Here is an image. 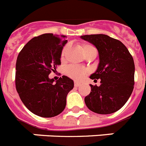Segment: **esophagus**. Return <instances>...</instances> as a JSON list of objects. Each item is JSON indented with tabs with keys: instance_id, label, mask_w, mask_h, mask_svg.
I'll return each instance as SVG.
<instances>
[{
	"instance_id": "34e87169",
	"label": "esophagus",
	"mask_w": 146,
	"mask_h": 146,
	"mask_svg": "<svg viewBox=\"0 0 146 146\" xmlns=\"http://www.w3.org/2000/svg\"><path fill=\"white\" fill-rule=\"evenodd\" d=\"M79 86H80V83H79V82H78V81L74 82V86H76V87H78Z\"/></svg>"
}]
</instances>
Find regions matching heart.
<instances>
[{
	"label": "heart",
	"mask_w": 146,
	"mask_h": 146,
	"mask_svg": "<svg viewBox=\"0 0 146 146\" xmlns=\"http://www.w3.org/2000/svg\"><path fill=\"white\" fill-rule=\"evenodd\" d=\"M90 48H94V47L89 44H84L83 45V50H84V51ZM67 48H68V47L66 46L62 49V53H61V58L62 59L64 58ZM87 72L88 70L86 68L76 66V65H71V66H69L68 68H66V73H67V74L72 78L74 79V80H81L82 78H84V76L87 74Z\"/></svg>",
	"instance_id": "heart-1"
}]
</instances>
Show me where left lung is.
Masks as SVG:
<instances>
[{
  "mask_svg": "<svg viewBox=\"0 0 146 146\" xmlns=\"http://www.w3.org/2000/svg\"><path fill=\"white\" fill-rule=\"evenodd\" d=\"M80 38L93 44L99 56L97 69L90 78L100 79L101 85L90 84L91 92L84 99L86 107L98 114L115 113L125 105L133 92V57L123 43L108 35H85Z\"/></svg>",
  "mask_w": 146,
  "mask_h": 146,
  "instance_id": "obj_1",
  "label": "left lung"
}]
</instances>
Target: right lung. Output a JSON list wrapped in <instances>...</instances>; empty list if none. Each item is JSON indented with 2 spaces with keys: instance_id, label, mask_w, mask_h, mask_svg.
Listing matches in <instances>:
<instances>
[{
  "instance_id": "obj_1",
  "label": "right lung",
  "mask_w": 146,
  "mask_h": 146,
  "mask_svg": "<svg viewBox=\"0 0 146 146\" xmlns=\"http://www.w3.org/2000/svg\"><path fill=\"white\" fill-rule=\"evenodd\" d=\"M66 36L44 33L33 38L23 48L15 64V86L21 102L33 113L44 118L61 113L74 81L63 75L49 78L61 64V53L68 41Z\"/></svg>"
}]
</instances>
